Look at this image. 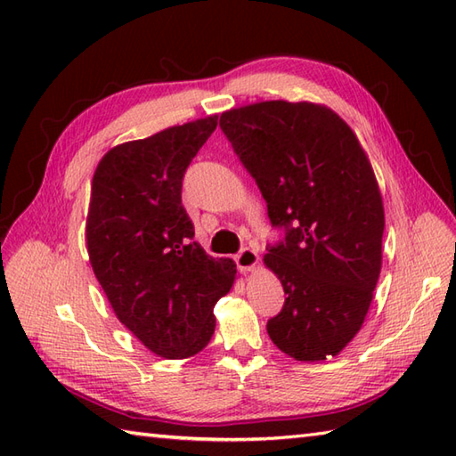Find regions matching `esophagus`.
<instances>
[{
    "label": "esophagus",
    "instance_id": "1",
    "mask_svg": "<svg viewBox=\"0 0 456 456\" xmlns=\"http://www.w3.org/2000/svg\"><path fill=\"white\" fill-rule=\"evenodd\" d=\"M235 263L243 273H248V270H253L258 265V253L248 247L240 248V253L235 256Z\"/></svg>",
    "mask_w": 456,
    "mask_h": 456
}]
</instances>
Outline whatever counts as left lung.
Returning <instances> with one entry per match:
<instances>
[{
	"label": "left lung",
	"mask_w": 456,
	"mask_h": 456,
	"mask_svg": "<svg viewBox=\"0 0 456 456\" xmlns=\"http://www.w3.org/2000/svg\"><path fill=\"white\" fill-rule=\"evenodd\" d=\"M255 178L273 227L265 265L288 296L268 319L273 343L296 361L337 356L361 331L382 268L384 206L353 129L312 102H260L221 113Z\"/></svg>",
	"instance_id": "obj_1"
}]
</instances>
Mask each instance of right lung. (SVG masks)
I'll return each mask as SVG.
<instances>
[{
  "instance_id": "add662e5",
  "label": "right lung",
  "mask_w": 456,
  "mask_h": 456,
  "mask_svg": "<svg viewBox=\"0 0 456 456\" xmlns=\"http://www.w3.org/2000/svg\"><path fill=\"white\" fill-rule=\"evenodd\" d=\"M217 115L118 144L92 180L90 265L119 322L162 358L198 354L216 331L217 299L235 282L231 258L193 240L182 180Z\"/></svg>"
}]
</instances>
